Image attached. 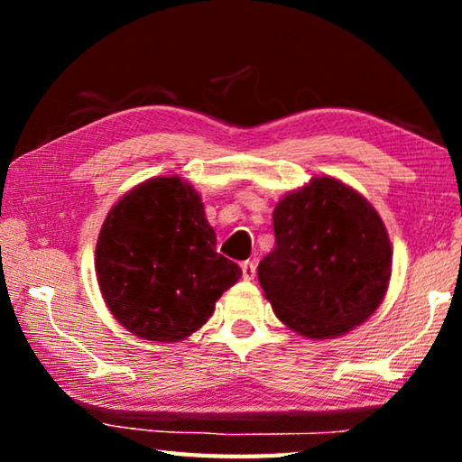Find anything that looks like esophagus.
Returning <instances> with one entry per match:
<instances>
[{
	"instance_id": "1",
	"label": "esophagus",
	"mask_w": 462,
	"mask_h": 462,
	"mask_svg": "<svg viewBox=\"0 0 462 462\" xmlns=\"http://www.w3.org/2000/svg\"><path fill=\"white\" fill-rule=\"evenodd\" d=\"M254 275H256L254 261H245V263H242V277H245L246 281H253Z\"/></svg>"
}]
</instances>
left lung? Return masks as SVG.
<instances>
[{
	"mask_svg": "<svg viewBox=\"0 0 462 462\" xmlns=\"http://www.w3.org/2000/svg\"><path fill=\"white\" fill-rule=\"evenodd\" d=\"M275 248L259 263L273 311L306 338H336L374 314L391 279V242L369 201L334 177L289 191L273 212Z\"/></svg>",
	"mask_w": 462,
	"mask_h": 462,
	"instance_id": "left-lung-1",
	"label": "left lung"
}]
</instances>
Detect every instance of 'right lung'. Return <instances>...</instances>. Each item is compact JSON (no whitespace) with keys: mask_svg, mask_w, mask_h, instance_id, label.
I'll use <instances>...</instances> for the list:
<instances>
[{"mask_svg":"<svg viewBox=\"0 0 462 462\" xmlns=\"http://www.w3.org/2000/svg\"><path fill=\"white\" fill-rule=\"evenodd\" d=\"M96 275L107 310L128 332L179 342L208 322L242 271L216 253L199 193L173 175L148 179L109 209Z\"/></svg>","mask_w":462,"mask_h":462,"instance_id":"obj_1","label":"right lung"}]
</instances>
